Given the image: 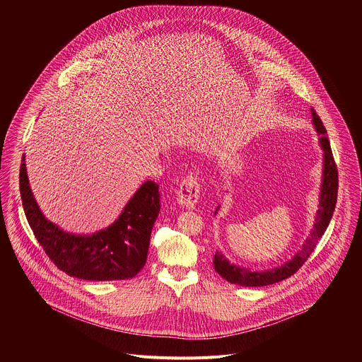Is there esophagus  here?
<instances>
[{"label": "esophagus", "instance_id": "obj_1", "mask_svg": "<svg viewBox=\"0 0 362 362\" xmlns=\"http://www.w3.org/2000/svg\"><path fill=\"white\" fill-rule=\"evenodd\" d=\"M201 198V187L194 175L185 177L178 188L177 202L185 209H195Z\"/></svg>", "mask_w": 362, "mask_h": 362}]
</instances>
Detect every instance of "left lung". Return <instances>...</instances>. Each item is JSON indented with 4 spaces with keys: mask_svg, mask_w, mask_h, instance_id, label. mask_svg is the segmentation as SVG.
<instances>
[{
    "mask_svg": "<svg viewBox=\"0 0 362 362\" xmlns=\"http://www.w3.org/2000/svg\"><path fill=\"white\" fill-rule=\"evenodd\" d=\"M310 114H312V125L316 134L319 135V146L323 151V158H322V181L319 188V205L315 214V221L310 228V235L307 237V240L304 241L301 248L294 254L293 258L288 259L287 262H284L277 267H272L266 270H251L250 267L231 263L223 255L221 251H216V255L213 259L214 269L228 283L238 284L243 287H260V286L274 284L290 277L308 259L316 243L325 234L332 220L336 202H337L339 174H337L334 158L332 155L329 139L326 138V128L323 127V122L320 121L319 115L315 112L313 108H310ZM218 209L220 206L216 209L214 216L217 214Z\"/></svg>",
    "mask_w": 362,
    "mask_h": 362,
    "instance_id": "left-lung-1",
    "label": "left lung"
}]
</instances>
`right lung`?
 I'll return each instance as SVG.
<instances>
[{
	"label": "right lung",
	"instance_id": "obj_1",
	"mask_svg": "<svg viewBox=\"0 0 362 362\" xmlns=\"http://www.w3.org/2000/svg\"><path fill=\"white\" fill-rule=\"evenodd\" d=\"M19 188L35 237L55 266L66 274L90 281L125 280L135 277L145 266L161 206L155 181H145L110 226L90 234L69 233L45 216L29 184L25 155Z\"/></svg>",
	"mask_w": 362,
	"mask_h": 362
}]
</instances>
